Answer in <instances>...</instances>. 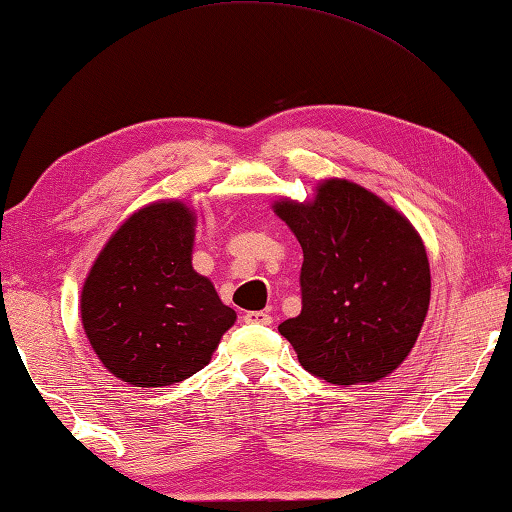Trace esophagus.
Returning a JSON list of instances; mask_svg holds the SVG:
<instances>
[{
  "mask_svg": "<svg viewBox=\"0 0 512 512\" xmlns=\"http://www.w3.org/2000/svg\"><path fill=\"white\" fill-rule=\"evenodd\" d=\"M244 320L250 325H271L273 323V318L268 316L266 311H246Z\"/></svg>",
  "mask_w": 512,
  "mask_h": 512,
  "instance_id": "1",
  "label": "esophagus"
}]
</instances>
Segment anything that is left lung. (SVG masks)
<instances>
[{"label":"left lung","mask_w":512,"mask_h":512,"mask_svg":"<svg viewBox=\"0 0 512 512\" xmlns=\"http://www.w3.org/2000/svg\"><path fill=\"white\" fill-rule=\"evenodd\" d=\"M302 246V311L277 327L300 366L336 386L372 384L409 357L429 311L418 230L368 189L323 180L311 201L273 203Z\"/></svg>","instance_id":"left-lung-1"}]
</instances>
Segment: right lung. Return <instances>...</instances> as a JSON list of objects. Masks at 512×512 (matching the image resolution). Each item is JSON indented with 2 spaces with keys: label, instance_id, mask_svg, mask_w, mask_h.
<instances>
[{
  "label": "right lung",
  "instance_id": "right-lung-1",
  "mask_svg": "<svg viewBox=\"0 0 512 512\" xmlns=\"http://www.w3.org/2000/svg\"><path fill=\"white\" fill-rule=\"evenodd\" d=\"M196 212L158 201L119 225L81 291L85 336L112 375L140 388L178 384L212 359L235 325L192 266Z\"/></svg>",
  "mask_w": 512,
  "mask_h": 512
}]
</instances>
